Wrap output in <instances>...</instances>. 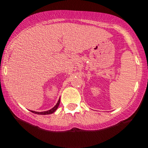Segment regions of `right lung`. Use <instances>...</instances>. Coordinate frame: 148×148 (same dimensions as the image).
Listing matches in <instances>:
<instances>
[{
    "instance_id": "1",
    "label": "right lung",
    "mask_w": 148,
    "mask_h": 148,
    "mask_svg": "<svg viewBox=\"0 0 148 148\" xmlns=\"http://www.w3.org/2000/svg\"><path fill=\"white\" fill-rule=\"evenodd\" d=\"M60 99L58 100V103H56V105L55 106V107H53V108H52L51 110H47V111H45V112H35V111H31L33 113H35V114H52L53 112H55L56 110H57L59 104H60Z\"/></svg>"
}]
</instances>
